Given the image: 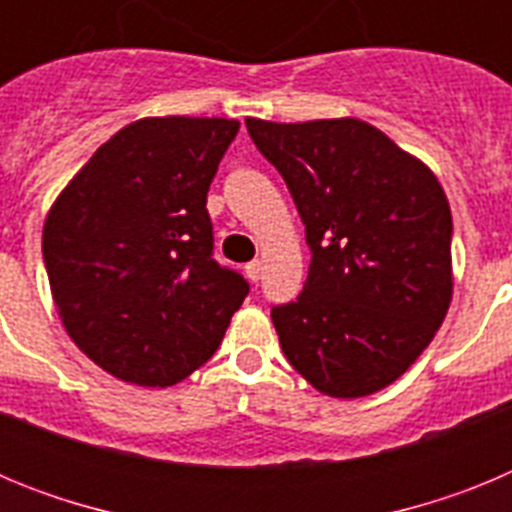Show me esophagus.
Instances as JSON below:
<instances>
[{
    "label": "esophagus",
    "instance_id": "esophagus-1",
    "mask_svg": "<svg viewBox=\"0 0 512 512\" xmlns=\"http://www.w3.org/2000/svg\"><path fill=\"white\" fill-rule=\"evenodd\" d=\"M261 271H264V264H261L259 259L251 261V264H246V277L251 279V282H259Z\"/></svg>",
    "mask_w": 512,
    "mask_h": 512
}]
</instances>
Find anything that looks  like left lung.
<instances>
[{
  "label": "left lung",
  "instance_id": "obj_1",
  "mask_svg": "<svg viewBox=\"0 0 512 512\" xmlns=\"http://www.w3.org/2000/svg\"><path fill=\"white\" fill-rule=\"evenodd\" d=\"M246 128L277 166L312 251L297 302L271 307L287 361L318 392L366 397L408 372L454 292L436 174L356 117Z\"/></svg>",
  "mask_w": 512,
  "mask_h": 512
}]
</instances>
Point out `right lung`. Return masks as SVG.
<instances>
[{
	"instance_id": "add662e5",
	"label": "right lung",
	"mask_w": 512,
	"mask_h": 512,
	"mask_svg": "<svg viewBox=\"0 0 512 512\" xmlns=\"http://www.w3.org/2000/svg\"><path fill=\"white\" fill-rule=\"evenodd\" d=\"M241 122L143 117L66 184L43 261L71 341L104 372L169 387L217 351L248 282L212 259L207 192Z\"/></svg>"
}]
</instances>
